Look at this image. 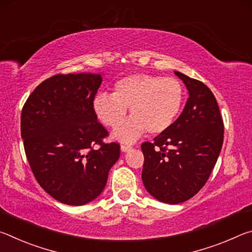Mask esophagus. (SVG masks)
<instances>
[{"label": "esophagus", "mask_w": 252, "mask_h": 252, "mask_svg": "<svg viewBox=\"0 0 252 252\" xmlns=\"http://www.w3.org/2000/svg\"><path fill=\"white\" fill-rule=\"evenodd\" d=\"M131 149H132V146H130V144H121V150L123 152L129 151V150H131Z\"/></svg>", "instance_id": "34e87169"}]
</instances>
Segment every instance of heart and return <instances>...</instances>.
<instances>
[{"instance_id": "1", "label": "heart", "mask_w": 252, "mask_h": 252, "mask_svg": "<svg viewBox=\"0 0 252 252\" xmlns=\"http://www.w3.org/2000/svg\"><path fill=\"white\" fill-rule=\"evenodd\" d=\"M185 89L176 78L135 73L114 83L112 95L99 93L93 99V111L109 127L125 121L126 108L131 119L114 132L122 142H133L144 132L159 134L171 127L185 103Z\"/></svg>"}]
</instances>
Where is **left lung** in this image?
<instances>
[{
    "label": "left lung",
    "instance_id": "8db88e82",
    "mask_svg": "<svg viewBox=\"0 0 252 252\" xmlns=\"http://www.w3.org/2000/svg\"><path fill=\"white\" fill-rule=\"evenodd\" d=\"M189 91L185 109L170 129L143 142L142 181L165 203L185 202L206 185L223 143V121L215 95L201 81L174 72Z\"/></svg>",
    "mask_w": 252,
    "mask_h": 252
}]
</instances>
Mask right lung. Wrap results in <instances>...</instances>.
<instances>
[{
	"mask_svg": "<svg viewBox=\"0 0 252 252\" xmlns=\"http://www.w3.org/2000/svg\"><path fill=\"white\" fill-rule=\"evenodd\" d=\"M100 74H57L34 89L21 113V135L36 181L70 206L94 200L120 157V144L97 121L93 99ZM97 145L99 148H94Z\"/></svg>",
	"mask_w": 252,
	"mask_h": 252,
	"instance_id": "add662e5",
	"label": "right lung"
}]
</instances>
